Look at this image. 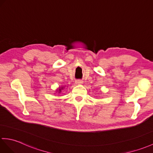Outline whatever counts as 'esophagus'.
Instances as JSON below:
<instances>
[{"instance_id": "34e87169", "label": "esophagus", "mask_w": 153, "mask_h": 153, "mask_svg": "<svg viewBox=\"0 0 153 153\" xmlns=\"http://www.w3.org/2000/svg\"><path fill=\"white\" fill-rule=\"evenodd\" d=\"M83 83V81H81L80 79H78V80L76 81V84H81V83Z\"/></svg>"}]
</instances>
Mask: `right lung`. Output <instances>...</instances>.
<instances>
[{
	"mask_svg": "<svg viewBox=\"0 0 153 153\" xmlns=\"http://www.w3.org/2000/svg\"><path fill=\"white\" fill-rule=\"evenodd\" d=\"M63 90V87L62 88H59V93H61V92H62V91Z\"/></svg>",
	"mask_w": 153,
	"mask_h": 153,
	"instance_id": "1",
	"label": "right lung"
}]
</instances>
